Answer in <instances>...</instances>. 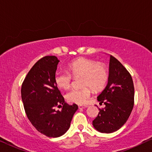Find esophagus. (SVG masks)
Instances as JSON below:
<instances>
[{
  "instance_id": "1",
  "label": "esophagus",
  "mask_w": 152,
  "mask_h": 152,
  "mask_svg": "<svg viewBox=\"0 0 152 152\" xmlns=\"http://www.w3.org/2000/svg\"><path fill=\"white\" fill-rule=\"evenodd\" d=\"M88 105H79L78 107L79 109H86V108L88 107Z\"/></svg>"
}]
</instances>
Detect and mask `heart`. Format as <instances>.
Returning a JSON list of instances; mask_svg holds the SVG:
<instances>
[{
    "mask_svg": "<svg viewBox=\"0 0 152 152\" xmlns=\"http://www.w3.org/2000/svg\"><path fill=\"white\" fill-rule=\"evenodd\" d=\"M68 68L74 77L82 76L81 88H74L66 94V99L70 102L84 104L91 97L92 88L97 91L105 86L108 79V71L102 64L94 60L81 57L70 62ZM68 72L58 71L55 73V82L60 88L68 89L71 86L72 76Z\"/></svg>",
    "mask_w": 152,
    "mask_h": 152,
    "instance_id": "b5f03b06",
    "label": "heart"
}]
</instances>
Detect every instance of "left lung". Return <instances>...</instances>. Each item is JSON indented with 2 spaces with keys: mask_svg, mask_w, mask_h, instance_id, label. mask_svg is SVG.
<instances>
[{
  "mask_svg": "<svg viewBox=\"0 0 152 152\" xmlns=\"http://www.w3.org/2000/svg\"><path fill=\"white\" fill-rule=\"evenodd\" d=\"M97 100L104 103V109H99L98 115L93 121L95 129L110 134L126 123L134 104V86L132 77L124 66L110 56L108 84Z\"/></svg>",
  "mask_w": 152,
  "mask_h": 152,
  "instance_id": "obj_1",
  "label": "left lung"
}]
</instances>
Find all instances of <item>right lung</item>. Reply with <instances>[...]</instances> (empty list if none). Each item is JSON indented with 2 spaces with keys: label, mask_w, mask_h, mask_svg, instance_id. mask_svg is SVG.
Returning a JSON list of instances; mask_svg holds the SVG:
<instances>
[{
  "label": "right lung",
  "mask_w": 152,
  "mask_h": 152,
  "mask_svg": "<svg viewBox=\"0 0 152 152\" xmlns=\"http://www.w3.org/2000/svg\"><path fill=\"white\" fill-rule=\"evenodd\" d=\"M59 62L55 56L41 58L28 72L21 86L27 117L39 132L50 138H57L67 132L78 109L75 104L65 102L55 82ZM56 106L61 107V111H55Z\"/></svg>",
  "instance_id": "right-lung-1"
}]
</instances>
